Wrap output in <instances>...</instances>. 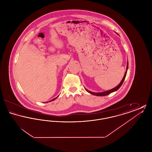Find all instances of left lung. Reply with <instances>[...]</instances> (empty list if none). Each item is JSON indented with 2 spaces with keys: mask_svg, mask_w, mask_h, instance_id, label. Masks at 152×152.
Instances as JSON below:
<instances>
[{
  "mask_svg": "<svg viewBox=\"0 0 152 152\" xmlns=\"http://www.w3.org/2000/svg\"><path fill=\"white\" fill-rule=\"evenodd\" d=\"M128 61L127 63V66H126V72L125 73V75H124V76L123 77V79L121 80V81L120 82V83L117 86V87L110 89V90H109V91H105V92H99V93H96V92H91V91H89L88 90H87V89H86V90L88 92H89V94H93L94 96H107L108 94H110L113 92H115L116 91H117L120 87L122 86L123 84V82L124 81V80L125 79V77H126V73H127V71H128Z\"/></svg>",
  "mask_w": 152,
  "mask_h": 152,
  "instance_id": "8db88e82",
  "label": "left lung"
}]
</instances>
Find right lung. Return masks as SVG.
I'll return each mask as SVG.
<instances>
[{
  "mask_svg": "<svg viewBox=\"0 0 152 152\" xmlns=\"http://www.w3.org/2000/svg\"><path fill=\"white\" fill-rule=\"evenodd\" d=\"M57 97H56V98H55V99H52V100H50V101H53V100H55V99H57Z\"/></svg>",
  "mask_w": 152,
  "mask_h": 152,
  "instance_id": "obj_1",
  "label": "right lung"
}]
</instances>
